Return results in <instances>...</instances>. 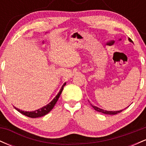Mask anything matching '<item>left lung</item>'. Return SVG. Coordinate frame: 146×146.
Here are the masks:
<instances>
[{
  "mask_svg": "<svg viewBox=\"0 0 146 146\" xmlns=\"http://www.w3.org/2000/svg\"><path fill=\"white\" fill-rule=\"evenodd\" d=\"M129 41L130 42H132V40L130 38H129ZM89 102V101H88ZM92 106V107H93L94 109L96 110V111H98V112H101L102 113H104V114H106V115H116L117 113H121V111H123V110H118V111H108V110H103V109H101V108H98V107L97 106H93L92 104H90Z\"/></svg>",
  "mask_w": 146,
  "mask_h": 146,
  "instance_id": "obj_1",
  "label": "left lung"
}]
</instances>
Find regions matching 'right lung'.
<instances>
[{"label":"right lung","mask_w":146,"mask_h":146,"mask_svg":"<svg viewBox=\"0 0 146 146\" xmlns=\"http://www.w3.org/2000/svg\"><path fill=\"white\" fill-rule=\"evenodd\" d=\"M65 85H66V83L64 84L63 86H62V88L60 90V92L58 93V94L56 95V98L53 99V100H52V101L50 102L48 104L46 105L45 106H43L42 108H40V109L35 110V111H31V112H27V111H24V110H21L20 109H18V108H16V107H14L15 109H16L18 112H19V113H21V114H23V115H25V116L31 117V118H37V117H40L44 116L45 115H46V114H48V113H49V112L51 111L52 109H53V108L54 107V106L56 105V102H58V99H59L60 95H61L62 92V90H63L64 86Z\"/></svg>","instance_id":"add662e5"}]
</instances>
